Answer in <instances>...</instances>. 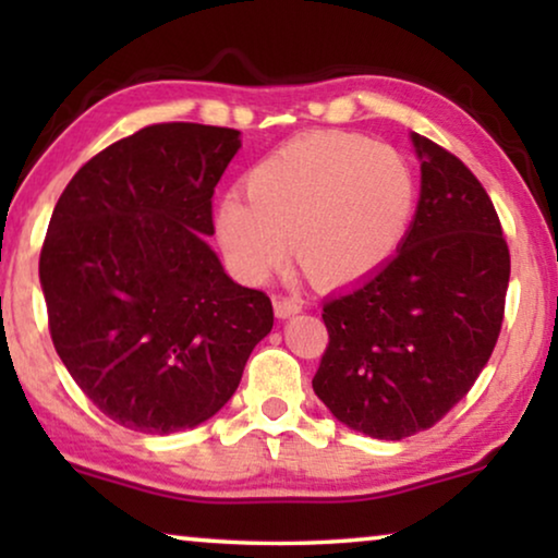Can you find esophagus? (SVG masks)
<instances>
[{
	"label": "esophagus",
	"mask_w": 558,
	"mask_h": 558,
	"mask_svg": "<svg viewBox=\"0 0 558 558\" xmlns=\"http://www.w3.org/2000/svg\"><path fill=\"white\" fill-rule=\"evenodd\" d=\"M274 312H277V317H281V319L292 317V315H296V312H302V300L294 294L277 296V300H274Z\"/></svg>",
	"instance_id": "esophagus-1"
}]
</instances>
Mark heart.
Here are the masks:
<instances>
[{"mask_svg":"<svg viewBox=\"0 0 558 558\" xmlns=\"http://www.w3.org/2000/svg\"><path fill=\"white\" fill-rule=\"evenodd\" d=\"M246 197L218 208V239L235 266L264 279L294 256L319 284L368 277L407 239L416 205L401 151L353 132H312L246 174Z\"/></svg>","mask_w":558,"mask_h":558,"instance_id":"1","label":"heart"}]
</instances>
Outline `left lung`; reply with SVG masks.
Returning a JSON list of instances; mask_svg holds the SVG:
<instances>
[{
  "instance_id": "obj_1",
  "label": "left lung",
  "mask_w": 558,
  "mask_h": 558,
  "mask_svg": "<svg viewBox=\"0 0 558 558\" xmlns=\"http://www.w3.org/2000/svg\"><path fill=\"white\" fill-rule=\"evenodd\" d=\"M422 197L399 254L325 302L330 335L312 388L373 439H407L460 403L498 342L510 251L468 165L414 134Z\"/></svg>"
}]
</instances>
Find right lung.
Segmentation results:
<instances>
[{"label":"right lung","mask_w":558,"mask_h":558,"mask_svg":"<svg viewBox=\"0 0 558 558\" xmlns=\"http://www.w3.org/2000/svg\"><path fill=\"white\" fill-rule=\"evenodd\" d=\"M239 147L226 126H144L90 157L52 210L40 251L52 345L126 429L172 434L210 418L271 332L269 296L235 284L203 241Z\"/></svg>","instance_id":"obj_1"}]
</instances>
